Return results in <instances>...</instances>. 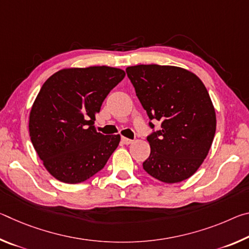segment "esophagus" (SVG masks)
I'll use <instances>...</instances> for the list:
<instances>
[{"label":"esophagus","instance_id":"1","mask_svg":"<svg viewBox=\"0 0 249 249\" xmlns=\"http://www.w3.org/2000/svg\"><path fill=\"white\" fill-rule=\"evenodd\" d=\"M122 142H123L125 145H129L133 142V140H129V138H126V137H122Z\"/></svg>","mask_w":249,"mask_h":249}]
</instances>
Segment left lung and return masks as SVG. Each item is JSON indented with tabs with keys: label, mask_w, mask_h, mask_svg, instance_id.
<instances>
[{
	"label": "left lung",
	"mask_w": 249,
	"mask_h": 249,
	"mask_svg": "<svg viewBox=\"0 0 249 249\" xmlns=\"http://www.w3.org/2000/svg\"><path fill=\"white\" fill-rule=\"evenodd\" d=\"M149 120L161 122L147 136L150 155L142 168L155 179L177 183L190 178L209 154L216 129L215 109L203 82L175 66L126 68ZM150 128L155 125L149 122Z\"/></svg>",
	"instance_id": "8db88e82"
}]
</instances>
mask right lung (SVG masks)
<instances>
[{
  "label": "right lung",
  "instance_id": "right-lung-1",
  "mask_svg": "<svg viewBox=\"0 0 249 249\" xmlns=\"http://www.w3.org/2000/svg\"><path fill=\"white\" fill-rule=\"evenodd\" d=\"M125 77L107 66L62 69L47 79L29 114V136L46 169L65 183H80L102 170L120 135L92 126L104 99Z\"/></svg>",
  "mask_w": 249,
  "mask_h": 249
}]
</instances>
